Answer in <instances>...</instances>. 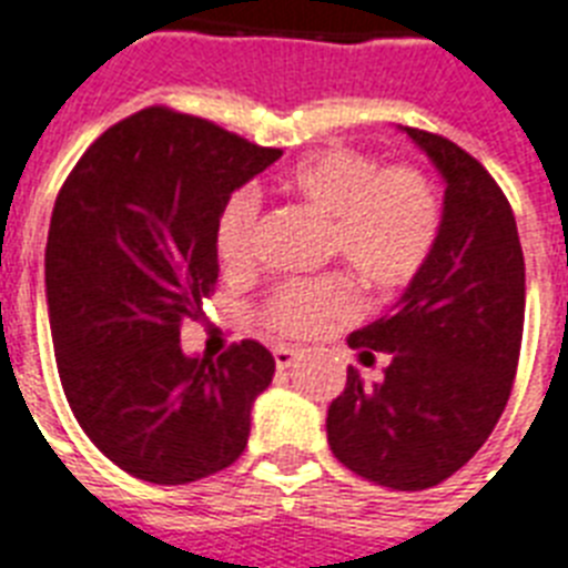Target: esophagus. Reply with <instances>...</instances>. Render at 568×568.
<instances>
[{
  "mask_svg": "<svg viewBox=\"0 0 568 568\" xmlns=\"http://www.w3.org/2000/svg\"><path fill=\"white\" fill-rule=\"evenodd\" d=\"M297 356H300V349H294V347H285V344L274 347V362L280 371H288V367L297 362Z\"/></svg>",
  "mask_w": 568,
  "mask_h": 568,
  "instance_id": "1",
  "label": "esophagus"
}]
</instances>
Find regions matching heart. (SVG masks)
Wrapping results in <instances>:
<instances>
[{"mask_svg": "<svg viewBox=\"0 0 568 568\" xmlns=\"http://www.w3.org/2000/svg\"><path fill=\"white\" fill-rule=\"evenodd\" d=\"M283 189L332 219L326 247L373 292L412 285L440 239V197L412 165L379 169L362 151L329 149L292 165ZM256 224L260 197L251 189L233 192L215 224V253L227 268L253 260ZM349 312L353 294L341 280H292L265 303L268 324L285 335H308Z\"/></svg>", "mask_w": 568, "mask_h": 568, "instance_id": "b5f03b06", "label": "heart"}]
</instances>
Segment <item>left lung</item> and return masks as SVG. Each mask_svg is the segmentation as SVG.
Wrapping results in <instances>:
<instances>
[{
    "mask_svg": "<svg viewBox=\"0 0 568 568\" xmlns=\"http://www.w3.org/2000/svg\"><path fill=\"white\" fill-rule=\"evenodd\" d=\"M446 183L440 239L390 315L347 338L379 382L347 367L326 440L356 476L426 490L458 473L499 423L525 324V260L508 197L476 156L437 133L399 128Z\"/></svg>",
    "mask_w": 568,
    "mask_h": 568,
    "instance_id": "1",
    "label": "left lung"
}]
</instances>
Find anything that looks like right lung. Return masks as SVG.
Listing matches in <instances>:
<instances>
[{"mask_svg": "<svg viewBox=\"0 0 568 568\" xmlns=\"http://www.w3.org/2000/svg\"><path fill=\"white\" fill-rule=\"evenodd\" d=\"M280 156L149 108L101 133L60 189L45 242L60 385L78 426L133 478L197 481L247 446L274 356L256 341L186 356L180 324L215 288L227 197Z\"/></svg>", "mask_w": 568, "mask_h": 568, "instance_id": "1", "label": "right lung"}]
</instances>
